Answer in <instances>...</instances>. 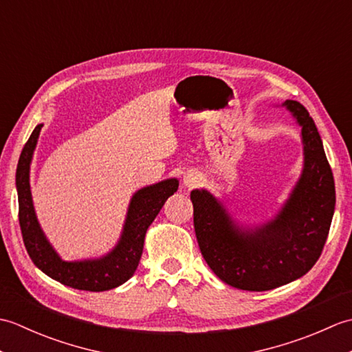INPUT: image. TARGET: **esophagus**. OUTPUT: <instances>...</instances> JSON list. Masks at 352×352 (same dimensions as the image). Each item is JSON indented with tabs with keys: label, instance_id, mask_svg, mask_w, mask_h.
Instances as JSON below:
<instances>
[{
	"label": "esophagus",
	"instance_id": "1",
	"mask_svg": "<svg viewBox=\"0 0 352 352\" xmlns=\"http://www.w3.org/2000/svg\"><path fill=\"white\" fill-rule=\"evenodd\" d=\"M183 183H184L186 188L192 189V188H195V186L199 183V178H198L197 174H188V175H184Z\"/></svg>",
	"mask_w": 352,
	"mask_h": 352
}]
</instances>
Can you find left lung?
Instances as JSON below:
<instances>
[{
    "label": "left lung",
    "mask_w": 352,
    "mask_h": 352,
    "mask_svg": "<svg viewBox=\"0 0 352 352\" xmlns=\"http://www.w3.org/2000/svg\"><path fill=\"white\" fill-rule=\"evenodd\" d=\"M283 106L301 125L304 168L274 219L243 228L210 192H190L201 254L212 271L236 289L263 292L300 278L318 261L330 231L336 189L322 140L302 104L287 100Z\"/></svg>",
    "instance_id": "8db88e82"
}]
</instances>
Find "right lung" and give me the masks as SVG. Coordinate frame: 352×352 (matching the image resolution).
Here are the masks:
<instances>
[{"mask_svg":"<svg viewBox=\"0 0 352 352\" xmlns=\"http://www.w3.org/2000/svg\"><path fill=\"white\" fill-rule=\"evenodd\" d=\"M42 126L43 124H39L33 130L22 149L16 168L19 226L28 256L43 274L65 286L89 292H102L121 286L136 272L144 251L146 230L166 199L177 192L178 180L169 178L134 193L126 212L122 234L115 248L106 256L65 261L52 248L39 226L30 190V164Z\"/></svg>","mask_w":352,"mask_h":352,"instance_id":"obj_1","label":"right lung"}]
</instances>
